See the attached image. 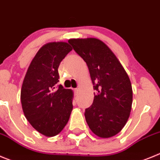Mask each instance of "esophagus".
<instances>
[{"instance_id":"esophagus-1","label":"esophagus","mask_w":160,"mask_h":160,"mask_svg":"<svg viewBox=\"0 0 160 160\" xmlns=\"http://www.w3.org/2000/svg\"><path fill=\"white\" fill-rule=\"evenodd\" d=\"M74 92H75V94H77L79 92V88H74Z\"/></svg>"}]
</instances>
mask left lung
Segmentation results:
<instances>
[{"label": "left lung", "mask_w": 160, "mask_h": 160, "mask_svg": "<svg viewBox=\"0 0 160 160\" xmlns=\"http://www.w3.org/2000/svg\"><path fill=\"white\" fill-rule=\"evenodd\" d=\"M68 43L88 67L93 88L92 104L85 109L86 122L96 136H116L126 124L132 109L130 79L117 57L96 38L70 39Z\"/></svg>", "instance_id": "left-lung-1"}]
</instances>
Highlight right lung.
Returning a JSON list of instances; mask_svg holds the SVG:
<instances>
[{
    "label": "right lung",
    "instance_id": "1",
    "mask_svg": "<svg viewBox=\"0 0 160 160\" xmlns=\"http://www.w3.org/2000/svg\"><path fill=\"white\" fill-rule=\"evenodd\" d=\"M72 49L66 42L44 44L32 60L22 83L24 116L37 132L48 137L63 130L72 110V91L56 86L59 65Z\"/></svg>",
    "mask_w": 160,
    "mask_h": 160
}]
</instances>
